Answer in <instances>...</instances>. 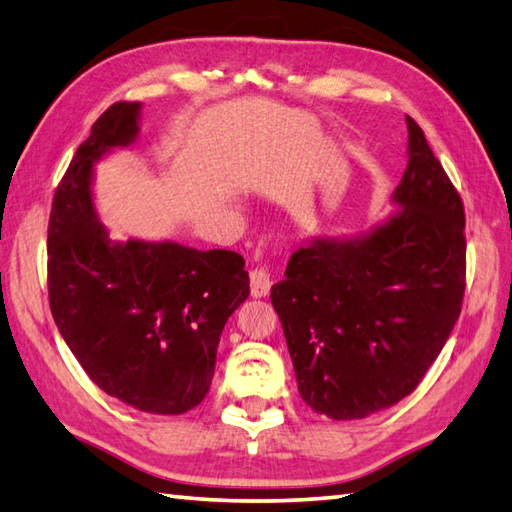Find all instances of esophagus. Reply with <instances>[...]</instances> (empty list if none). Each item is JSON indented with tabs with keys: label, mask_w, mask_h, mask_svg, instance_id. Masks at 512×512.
Returning <instances> with one entry per match:
<instances>
[{
	"label": "esophagus",
	"mask_w": 512,
	"mask_h": 512,
	"mask_svg": "<svg viewBox=\"0 0 512 512\" xmlns=\"http://www.w3.org/2000/svg\"><path fill=\"white\" fill-rule=\"evenodd\" d=\"M249 287H252V296L254 298H265L269 294V289H271L269 271L265 267L254 269L252 274H249Z\"/></svg>",
	"instance_id": "34e87169"
}]
</instances>
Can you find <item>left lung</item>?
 <instances>
[{"label":"left lung","mask_w":512,"mask_h":512,"mask_svg":"<svg viewBox=\"0 0 512 512\" xmlns=\"http://www.w3.org/2000/svg\"><path fill=\"white\" fill-rule=\"evenodd\" d=\"M382 223L311 236L271 305L300 398L331 420H362L406 398L455 327L466 278L464 205L420 125Z\"/></svg>","instance_id":"8db88e82"}]
</instances>
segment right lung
Wrapping results in <instances>:
<instances>
[{"label":"right lung","mask_w":512,"mask_h":512,"mask_svg":"<svg viewBox=\"0 0 512 512\" xmlns=\"http://www.w3.org/2000/svg\"><path fill=\"white\" fill-rule=\"evenodd\" d=\"M143 103H114L61 179L48 225V296L61 338L101 391L181 415L210 391L229 316L249 296L241 254L174 241H112L95 207V165L139 139Z\"/></svg>","instance_id":"right-lung-1"}]
</instances>
